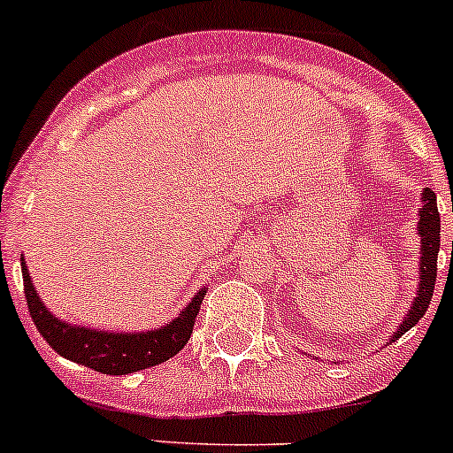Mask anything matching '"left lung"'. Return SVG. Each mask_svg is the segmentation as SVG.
I'll use <instances>...</instances> for the list:
<instances>
[{
	"mask_svg": "<svg viewBox=\"0 0 453 453\" xmlns=\"http://www.w3.org/2000/svg\"><path fill=\"white\" fill-rule=\"evenodd\" d=\"M421 199L423 205L418 210V234H421V267H418V272H421V280H418L417 298H414V304L410 307L408 318L403 319L399 331L390 337L392 342L399 335H403L405 331H410L423 318L429 307V300L434 296V285H436L438 248H441V214H438L436 195H434L432 188H425Z\"/></svg>",
	"mask_w": 453,
	"mask_h": 453,
	"instance_id": "8db88e82",
	"label": "left lung"
}]
</instances>
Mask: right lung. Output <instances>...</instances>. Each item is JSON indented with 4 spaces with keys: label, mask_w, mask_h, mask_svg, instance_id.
<instances>
[{
    "label": "right lung",
    "mask_w": 453,
    "mask_h": 453,
    "mask_svg": "<svg viewBox=\"0 0 453 453\" xmlns=\"http://www.w3.org/2000/svg\"><path fill=\"white\" fill-rule=\"evenodd\" d=\"M21 273H24V291L30 318L43 340L61 357L83 364V366L103 374L138 372V370L157 366V364L175 357L193 335L195 319H197L205 296V289H201L173 322L162 328H155V331L104 333L98 328L74 326V324L63 322L57 315L50 313L36 296L24 258H21Z\"/></svg>",
    "instance_id": "obj_1"
}]
</instances>
